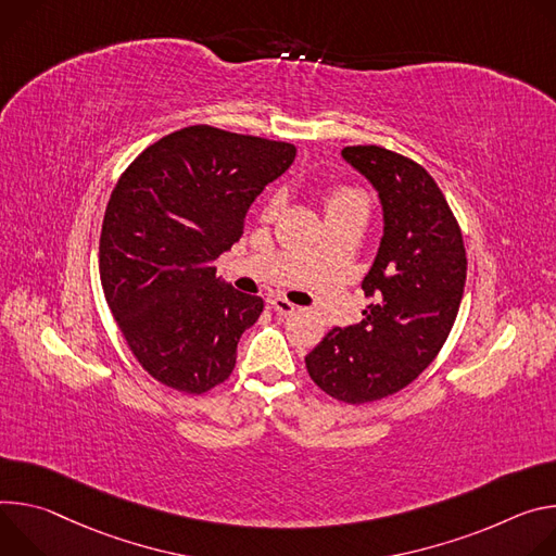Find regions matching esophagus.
I'll use <instances>...</instances> for the list:
<instances>
[{"mask_svg":"<svg viewBox=\"0 0 556 556\" xmlns=\"http://www.w3.org/2000/svg\"><path fill=\"white\" fill-rule=\"evenodd\" d=\"M271 306H274V312H278L280 316H291L298 309L293 302H289L285 298H271Z\"/></svg>","mask_w":556,"mask_h":556,"instance_id":"1","label":"esophagus"}]
</instances>
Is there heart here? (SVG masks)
<instances>
[{
    "label": "heart",
    "instance_id": "obj_1",
    "mask_svg": "<svg viewBox=\"0 0 556 556\" xmlns=\"http://www.w3.org/2000/svg\"><path fill=\"white\" fill-rule=\"evenodd\" d=\"M278 212V197L271 194L263 205V218H274ZM325 212L331 214H344V212H359L366 216L368 212V197L364 190L353 188V185H336L325 194Z\"/></svg>",
    "mask_w": 556,
    "mask_h": 556
}]
</instances>
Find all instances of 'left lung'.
Wrapping results in <instances>:
<instances>
[{
	"label": "left lung",
	"instance_id": "8db88e82",
	"mask_svg": "<svg viewBox=\"0 0 556 556\" xmlns=\"http://www.w3.org/2000/svg\"><path fill=\"white\" fill-rule=\"evenodd\" d=\"M342 156L374 182L384 210L380 250L362 280L374 302L359 325L333 327L304 364L327 395L366 404L408 387L442 351L464 295L466 247L419 163L380 146H349Z\"/></svg>",
	"mask_w": 556,
	"mask_h": 556
}]
</instances>
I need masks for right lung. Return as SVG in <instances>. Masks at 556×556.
Wrapping results in <instances>:
<instances>
[{
  "label": "right lung",
  "mask_w": 556,
  "mask_h": 556,
  "mask_svg": "<svg viewBox=\"0 0 556 556\" xmlns=\"http://www.w3.org/2000/svg\"><path fill=\"white\" fill-rule=\"evenodd\" d=\"M293 159L285 141L190 126L121 174L103 216L99 274L123 338L156 382L201 395L231 376L263 298L220 287L214 261Z\"/></svg>",
  "instance_id": "obj_1"
}]
</instances>
